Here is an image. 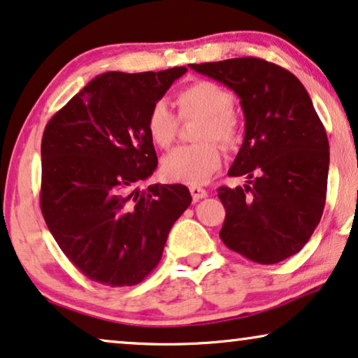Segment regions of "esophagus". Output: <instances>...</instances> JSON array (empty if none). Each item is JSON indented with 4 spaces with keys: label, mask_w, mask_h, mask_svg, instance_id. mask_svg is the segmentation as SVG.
I'll return each mask as SVG.
<instances>
[{
    "label": "esophagus",
    "mask_w": 358,
    "mask_h": 358,
    "mask_svg": "<svg viewBox=\"0 0 358 358\" xmlns=\"http://www.w3.org/2000/svg\"><path fill=\"white\" fill-rule=\"evenodd\" d=\"M190 194H192V199L194 202H199L200 199H205L208 195V192L202 187H199V185H190Z\"/></svg>",
    "instance_id": "obj_1"
}]
</instances>
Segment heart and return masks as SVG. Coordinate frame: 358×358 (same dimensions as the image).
Segmentation results:
<instances>
[{"instance_id":"1","label":"heart","mask_w":358,"mask_h":358,"mask_svg":"<svg viewBox=\"0 0 358 358\" xmlns=\"http://www.w3.org/2000/svg\"><path fill=\"white\" fill-rule=\"evenodd\" d=\"M180 119L200 117L197 145L179 146L163 159V173L168 179L185 184H202L212 178L222 166L220 143L233 146L239 140V117L233 109V96L227 87L213 81L200 80L184 87L176 97ZM150 138L161 148H168L178 135V119L166 107L156 102L146 119Z\"/></svg>"}]
</instances>
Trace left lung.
Listing matches in <instances>:
<instances>
[{
  "mask_svg": "<svg viewBox=\"0 0 358 358\" xmlns=\"http://www.w3.org/2000/svg\"><path fill=\"white\" fill-rule=\"evenodd\" d=\"M236 92L244 140L228 174L244 187H220L227 217L220 238L259 264H277L308 243L326 203L329 141L311 97L285 68L261 58L189 65Z\"/></svg>",
  "mask_w": 358,
  "mask_h": 358,
  "instance_id": "8db88e82",
  "label": "left lung"
}]
</instances>
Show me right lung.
<instances>
[{
	"label": "right lung",
	"instance_id": "obj_1",
	"mask_svg": "<svg viewBox=\"0 0 358 358\" xmlns=\"http://www.w3.org/2000/svg\"><path fill=\"white\" fill-rule=\"evenodd\" d=\"M185 71L104 73L43 130L42 215L73 266L102 285L143 280L192 202L182 184L135 187L158 166L148 112Z\"/></svg>",
	"mask_w": 358,
	"mask_h": 358
}]
</instances>
